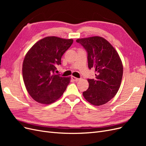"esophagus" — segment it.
Segmentation results:
<instances>
[{
	"instance_id": "obj_1",
	"label": "esophagus",
	"mask_w": 146,
	"mask_h": 146,
	"mask_svg": "<svg viewBox=\"0 0 146 146\" xmlns=\"http://www.w3.org/2000/svg\"><path fill=\"white\" fill-rule=\"evenodd\" d=\"M71 78H72V80H74V82H78L79 80H80V78H76V77H74V76H72V77H71Z\"/></svg>"
}]
</instances>
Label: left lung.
<instances>
[{"label": "left lung", "instance_id": "obj_1", "mask_svg": "<svg viewBox=\"0 0 146 146\" xmlns=\"http://www.w3.org/2000/svg\"><path fill=\"white\" fill-rule=\"evenodd\" d=\"M77 42L88 53L90 69L94 68L95 79H88V89L83 92L85 99L95 106L107 103L116 94L123 75V65L118 53L107 40L100 36L77 39Z\"/></svg>", "mask_w": 146, "mask_h": 146}]
</instances>
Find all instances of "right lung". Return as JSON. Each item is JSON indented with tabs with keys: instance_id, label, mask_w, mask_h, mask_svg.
<instances>
[{
	"instance_id": "obj_1",
	"label": "right lung",
	"mask_w": 146,
	"mask_h": 146,
	"mask_svg": "<svg viewBox=\"0 0 146 146\" xmlns=\"http://www.w3.org/2000/svg\"><path fill=\"white\" fill-rule=\"evenodd\" d=\"M72 42V39L47 36L26 54L23 64L24 82L29 94L37 102L49 105L63 94L70 77H61L55 74V70Z\"/></svg>"
}]
</instances>
